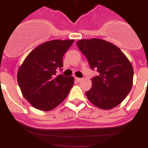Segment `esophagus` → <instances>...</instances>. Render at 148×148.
Here are the masks:
<instances>
[{"label":"esophagus","instance_id":"34e87169","mask_svg":"<svg viewBox=\"0 0 148 148\" xmlns=\"http://www.w3.org/2000/svg\"><path fill=\"white\" fill-rule=\"evenodd\" d=\"M75 79H76V81L78 82H81L82 80V79H81V78H78V77H76Z\"/></svg>","mask_w":148,"mask_h":148}]
</instances>
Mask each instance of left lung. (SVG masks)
Returning <instances> with one entry per match:
<instances>
[{
    "label": "left lung",
    "instance_id": "8db88e82",
    "mask_svg": "<svg viewBox=\"0 0 148 148\" xmlns=\"http://www.w3.org/2000/svg\"><path fill=\"white\" fill-rule=\"evenodd\" d=\"M87 58L92 69L99 76L92 78V86L86 92L92 104L102 110H111L120 104L130 92L133 68L125 53L112 43L99 38L82 39L77 42Z\"/></svg>",
    "mask_w": 148,
    "mask_h": 148
}]
</instances>
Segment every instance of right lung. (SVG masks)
I'll use <instances>...</instances> for the list:
<instances>
[{"label":"right lung","instance_id":"right-lung-1","mask_svg":"<svg viewBox=\"0 0 148 148\" xmlns=\"http://www.w3.org/2000/svg\"><path fill=\"white\" fill-rule=\"evenodd\" d=\"M74 39L46 41L31 51L17 74L25 99L37 110L50 111L66 99L74 85L73 77L56 75L63 56Z\"/></svg>","mask_w":148,"mask_h":148}]
</instances>
